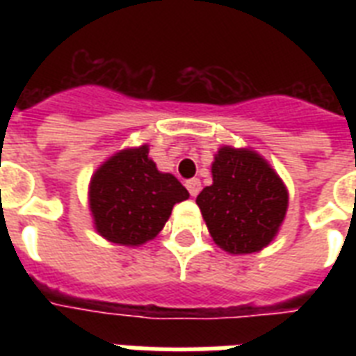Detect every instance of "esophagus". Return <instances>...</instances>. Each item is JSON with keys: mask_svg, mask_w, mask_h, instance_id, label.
I'll list each match as a JSON object with an SVG mask.
<instances>
[{"mask_svg": "<svg viewBox=\"0 0 356 356\" xmlns=\"http://www.w3.org/2000/svg\"><path fill=\"white\" fill-rule=\"evenodd\" d=\"M186 188H188L190 195H192V197H195V195L200 194V190H201L200 179H190V181H186Z\"/></svg>", "mask_w": 356, "mask_h": 356, "instance_id": "esophagus-1", "label": "esophagus"}]
</instances>
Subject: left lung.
Here are the masks:
<instances>
[{
	"label": "left lung",
	"mask_w": 356,
	"mask_h": 356,
	"mask_svg": "<svg viewBox=\"0 0 356 356\" xmlns=\"http://www.w3.org/2000/svg\"><path fill=\"white\" fill-rule=\"evenodd\" d=\"M212 184L197 195L209 233L231 254L257 253L273 242L288 211V190L264 156L222 145L211 166Z\"/></svg>",
	"instance_id": "1"
}]
</instances>
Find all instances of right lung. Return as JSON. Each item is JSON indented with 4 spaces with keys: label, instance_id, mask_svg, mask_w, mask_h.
<instances>
[{
    "label": "right lung",
    "instance_id": "add662e5",
    "mask_svg": "<svg viewBox=\"0 0 356 356\" xmlns=\"http://www.w3.org/2000/svg\"><path fill=\"white\" fill-rule=\"evenodd\" d=\"M188 197L177 177L156 170L147 144L108 156L88 184L96 233L127 248L153 240L166 225L173 205Z\"/></svg>",
    "mask_w": 356,
    "mask_h": 356
}]
</instances>
